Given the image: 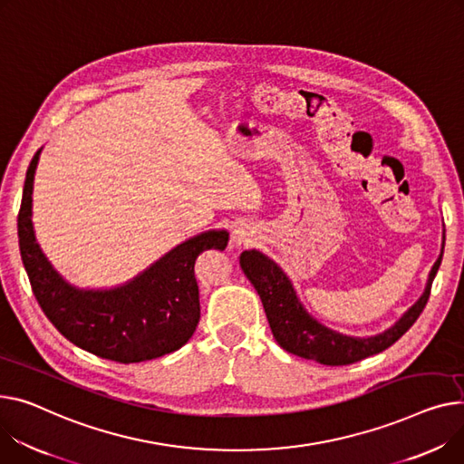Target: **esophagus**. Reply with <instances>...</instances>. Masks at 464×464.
<instances>
[{"label": "esophagus", "instance_id": "esophagus-1", "mask_svg": "<svg viewBox=\"0 0 464 464\" xmlns=\"http://www.w3.org/2000/svg\"><path fill=\"white\" fill-rule=\"evenodd\" d=\"M231 240H233V244H235V246H238V248H240V246H246V244H248V242L252 240V235H250L248 227L240 226V227H237V229L233 231Z\"/></svg>", "mask_w": 464, "mask_h": 464}]
</instances>
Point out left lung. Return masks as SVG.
<instances>
[{"mask_svg": "<svg viewBox=\"0 0 464 464\" xmlns=\"http://www.w3.org/2000/svg\"><path fill=\"white\" fill-rule=\"evenodd\" d=\"M442 254L444 242L439 259L429 272L421 296L390 328L367 337L347 335L319 323L300 302L282 266L263 252H242L240 268L252 282L263 302L265 314L277 345L305 360H315L324 365H347L382 353L416 323L429 300L430 285H433V280L442 263Z\"/></svg>", "mask_w": 464, "mask_h": 464, "instance_id": "8db88e82", "label": "left lung"}]
</instances>
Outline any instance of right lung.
I'll list each match as a JSON object with an SVG mask.
<instances>
[{
    "mask_svg": "<svg viewBox=\"0 0 464 464\" xmlns=\"http://www.w3.org/2000/svg\"><path fill=\"white\" fill-rule=\"evenodd\" d=\"M43 147L31 160L18 212V244L31 289L44 315L76 347L121 363L160 358L188 342L199 323L194 265L201 252L224 250L226 229H210L177 244L127 284L80 289L48 261L31 222L34 180Z\"/></svg>",
    "mask_w": 464,
    "mask_h": 464,
    "instance_id": "1",
    "label": "right lung"
}]
</instances>
